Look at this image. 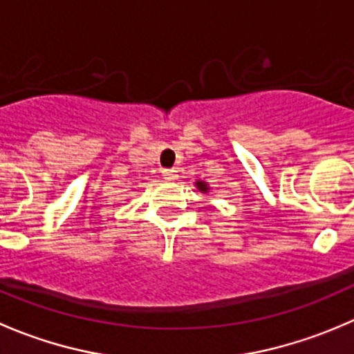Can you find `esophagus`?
<instances>
[{"label":"esophagus","instance_id":"esophagus-1","mask_svg":"<svg viewBox=\"0 0 354 354\" xmlns=\"http://www.w3.org/2000/svg\"><path fill=\"white\" fill-rule=\"evenodd\" d=\"M162 176H164V180L173 181V180H176L178 171L176 169H162Z\"/></svg>","mask_w":354,"mask_h":354}]
</instances>
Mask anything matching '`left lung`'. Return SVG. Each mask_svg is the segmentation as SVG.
<instances>
[{"instance_id":"left-lung-1","label":"left lung","mask_w":354,"mask_h":354,"mask_svg":"<svg viewBox=\"0 0 354 354\" xmlns=\"http://www.w3.org/2000/svg\"><path fill=\"white\" fill-rule=\"evenodd\" d=\"M197 187L201 188L202 192H205V190H207V185H205V183H202V181H197Z\"/></svg>"}]
</instances>
